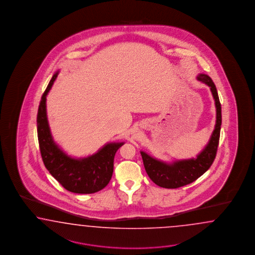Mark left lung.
I'll return each mask as SVG.
<instances>
[{
	"label": "left lung",
	"instance_id": "left-lung-1",
	"mask_svg": "<svg viewBox=\"0 0 255 255\" xmlns=\"http://www.w3.org/2000/svg\"><path fill=\"white\" fill-rule=\"evenodd\" d=\"M197 80L210 88L216 106V124L209 144L195 159L179 160L172 163L159 161L144 151L140 152L148 177L156 185L162 188L176 189L192 183L209 170L216 157L222 125V107L212 79L208 75L200 74L197 76Z\"/></svg>",
	"mask_w": 255,
	"mask_h": 255
}]
</instances>
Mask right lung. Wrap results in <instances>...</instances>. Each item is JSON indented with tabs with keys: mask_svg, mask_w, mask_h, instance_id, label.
Here are the masks:
<instances>
[{
	"mask_svg": "<svg viewBox=\"0 0 255 255\" xmlns=\"http://www.w3.org/2000/svg\"><path fill=\"white\" fill-rule=\"evenodd\" d=\"M59 72L49 81L43 93L37 113L39 147L46 169L66 189L75 193H93L108 185L114 169V157L124 142L109 143L95 154L75 159L64 153L52 138L46 117V95Z\"/></svg>",
	"mask_w": 255,
	"mask_h": 255,
	"instance_id": "right-lung-1",
	"label": "right lung"
}]
</instances>
